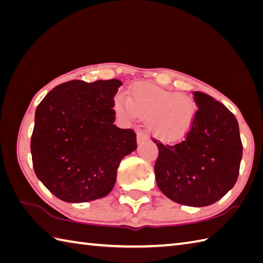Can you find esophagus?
<instances>
[{"label":"esophagus","instance_id":"1","mask_svg":"<svg viewBox=\"0 0 263 263\" xmlns=\"http://www.w3.org/2000/svg\"><path fill=\"white\" fill-rule=\"evenodd\" d=\"M148 139H149V137L146 135V133L139 132L138 136H137V142H138V144H142L143 142L148 141Z\"/></svg>","mask_w":263,"mask_h":263}]
</instances>
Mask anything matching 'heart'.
Masks as SVG:
<instances>
[{
	"instance_id": "obj_1",
	"label": "heart",
	"mask_w": 263,
	"mask_h": 263,
	"mask_svg": "<svg viewBox=\"0 0 263 263\" xmlns=\"http://www.w3.org/2000/svg\"><path fill=\"white\" fill-rule=\"evenodd\" d=\"M114 108L125 120L137 116L148 119L150 131L165 140L185 136L197 115V106L191 97L149 83L133 85L130 98L119 95Z\"/></svg>"
}]
</instances>
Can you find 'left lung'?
Wrapping results in <instances>:
<instances>
[{
  "label": "left lung",
  "instance_id": "obj_1",
  "mask_svg": "<svg viewBox=\"0 0 263 263\" xmlns=\"http://www.w3.org/2000/svg\"><path fill=\"white\" fill-rule=\"evenodd\" d=\"M198 110L192 127L176 144L157 143L159 190L174 202L205 206L235 185L243 146L236 117L209 95L194 91Z\"/></svg>",
  "mask_w": 263,
  "mask_h": 263
}]
</instances>
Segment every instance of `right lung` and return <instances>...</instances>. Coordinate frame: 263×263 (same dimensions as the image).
<instances>
[{
  "label": "right lung",
  "mask_w": 263,
  "mask_h": 263,
  "mask_svg": "<svg viewBox=\"0 0 263 263\" xmlns=\"http://www.w3.org/2000/svg\"><path fill=\"white\" fill-rule=\"evenodd\" d=\"M117 79L57 86L37 106L30 149L35 174L70 203L104 198L121 160L137 149V135L114 124Z\"/></svg>",
  "instance_id": "obj_1"
}]
</instances>
